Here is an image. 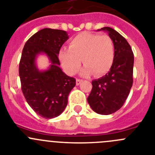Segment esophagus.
Here are the masks:
<instances>
[{
    "label": "esophagus",
    "instance_id": "34e87169",
    "mask_svg": "<svg viewBox=\"0 0 155 155\" xmlns=\"http://www.w3.org/2000/svg\"><path fill=\"white\" fill-rule=\"evenodd\" d=\"M82 82V79H76V86H79V85H80V84H81V82Z\"/></svg>",
    "mask_w": 155,
    "mask_h": 155
}]
</instances>
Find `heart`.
Wrapping results in <instances>:
<instances>
[{
    "label": "heart",
    "instance_id": "b5f03b06",
    "mask_svg": "<svg viewBox=\"0 0 155 155\" xmlns=\"http://www.w3.org/2000/svg\"><path fill=\"white\" fill-rule=\"evenodd\" d=\"M59 58L68 74L77 73L82 60L86 65L82 75L89 76L95 73L101 76L106 73L113 63L115 47L108 36L82 33L71 40L69 49L60 50Z\"/></svg>",
    "mask_w": 155,
    "mask_h": 155
}]
</instances>
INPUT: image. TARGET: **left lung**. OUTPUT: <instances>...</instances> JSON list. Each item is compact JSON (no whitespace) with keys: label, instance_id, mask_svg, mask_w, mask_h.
<instances>
[{"label":"left lung","instance_id":"left-lung-1","mask_svg":"<svg viewBox=\"0 0 155 155\" xmlns=\"http://www.w3.org/2000/svg\"><path fill=\"white\" fill-rule=\"evenodd\" d=\"M98 30L107 32L112 40L115 58L108 73L92 82L87 101L95 112L110 115L122 107L132 86L134 54L128 41L116 30L108 27Z\"/></svg>","mask_w":155,"mask_h":155}]
</instances>
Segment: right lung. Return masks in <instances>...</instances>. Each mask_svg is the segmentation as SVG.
I'll return each instance as SVG.
<instances>
[{"label": "right lung", "instance_id": "obj_1", "mask_svg": "<svg viewBox=\"0 0 155 155\" xmlns=\"http://www.w3.org/2000/svg\"><path fill=\"white\" fill-rule=\"evenodd\" d=\"M68 39L64 30L44 28L32 36L23 49L19 64L21 89L32 109L44 118H56L64 111L69 92L76 86V79L62 71L58 58ZM40 54H46L51 63L44 71L36 65Z\"/></svg>", "mask_w": 155, "mask_h": 155}]
</instances>
